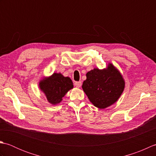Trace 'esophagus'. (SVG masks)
Wrapping results in <instances>:
<instances>
[{
    "label": "esophagus",
    "instance_id": "34e87169",
    "mask_svg": "<svg viewBox=\"0 0 156 156\" xmlns=\"http://www.w3.org/2000/svg\"><path fill=\"white\" fill-rule=\"evenodd\" d=\"M74 85H75V87H78V88H80V87H81V86H82V82H80V81H79V82H75Z\"/></svg>",
    "mask_w": 156,
    "mask_h": 156
}]
</instances>
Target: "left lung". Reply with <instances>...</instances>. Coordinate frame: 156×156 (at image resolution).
<instances>
[{"instance_id":"obj_1","label":"left lung","mask_w":156,"mask_h":156,"mask_svg":"<svg viewBox=\"0 0 156 156\" xmlns=\"http://www.w3.org/2000/svg\"><path fill=\"white\" fill-rule=\"evenodd\" d=\"M82 89L95 107L105 108L114 104L125 88L122 76L112 64L104 69L94 68L87 74Z\"/></svg>"}]
</instances>
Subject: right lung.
I'll return each instance as SVG.
<instances>
[{"label": "right lung", "instance_id": "1", "mask_svg": "<svg viewBox=\"0 0 156 156\" xmlns=\"http://www.w3.org/2000/svg\"><path fill=\"white\" fill-rule=\"evenodd\" d=\"M39 87L52 105L59 103L68 90L73 88L72 81L69 77H64L60 73H54L50 77L43 79Z\"/></svg>", "mask_w": 156, "mask_h": 156}]
</instances>
